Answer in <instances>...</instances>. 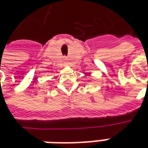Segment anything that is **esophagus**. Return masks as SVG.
I'll return each instance as SVG.
<instances>
[{"label":"esophagus","instance_id":"1","mask_svg":"<svg viewBox=\"0 0 148 148\" xmlns=\"http://www.w3.org/2000/svg\"><path fill=\"white\" fill-rule=\"evenodd\" d=\"M64 63H66V62H67V60H66V59H64Z\"/></svg>","mask_w":148,"mask_h":148}]
</instances>
